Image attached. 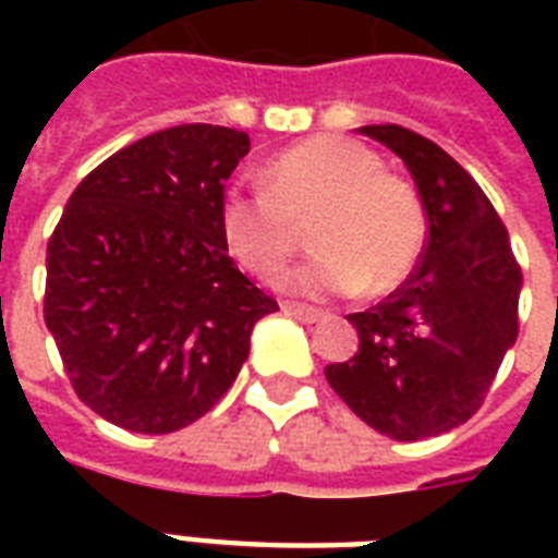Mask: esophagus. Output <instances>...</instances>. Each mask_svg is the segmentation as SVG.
Segmentation results:
<instances>
[{
  "instance_id": "1",
  "label": "esophagus",
  "mask_w": 558,
  "mask_h": 558,
  "mask_svg": "<svg viewBox=\"0 0 558 558\" xmlns=\"http://www.w3.org/2000/svg\"><path fill=\"white\" fill-rule=\"evenodd\" d=\"M280 311L287 316H295V319H302V323H319L323 319V311H316L311 304H299V302H283L280 304Z\"/></svg>"
}]
</instances>
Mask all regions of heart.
Listing matches in <instances>:
<instances>
[{
	"instance_id": "obj_1",
	"label": "heart",
	"mask_w": 558,
	"mask_h": 558,
	"mask_svg": "<svg viewBox=\"0 0 558 558\" xmlns=\"http://www.w3.org/2000/svg\"><path fill=\"white\" fill-rule=\"evenodd\" d=\"M263 187H230L220 235L251 275L278 271L311 227L316 259L280 283L311 295H386L407 283L427 242V218L410 184L383 170L362 143L311 137L266 163Z\"/></svg>"
}]
</instances>
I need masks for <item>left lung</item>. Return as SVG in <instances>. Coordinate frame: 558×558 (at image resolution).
I'll list each match as a JSON object with an SVG mask.
<instances>
[{"label":"left lung","instance_id":"8db88e82","mask_svg":"<svg viewBox=\"0 0 558 558\" xmlns=\"http://www.w3.org/2000/svg\"><path fill=\"white\" fill-rule=\"evenodd\" d=\"M398 155L427 211V244L403 287L350 314L359 352L328 364V386L364 424L398 442L460 427L481 410L517 340L523 271L478 182L433 140L364 125Z\"/></svg>","mask_w":558,"mask_h":558}]
</instances>
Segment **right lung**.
<instances>
[{
	"mask_svg": "<svg viewBox=\"0 0 558 558\" xmlns=\"http://www.w3.org/2000/svg\"><path fill=\"white\" fill-rule=\"evenodd\" d=\"M244 131L175 125L77 184L47 244L44 323L77 398L116 427L172 433L218 403L278 302L220 235Z\"/></svg>",
	"mask_w": 558,
	"mask_h": 558,
	"instance_id": "obj_1",
	"label": "right lung"
}]
</instances>
